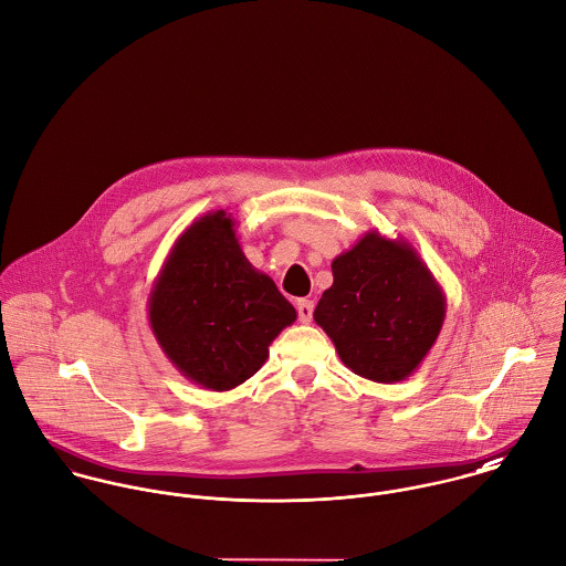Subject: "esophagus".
I'll return each instance as SVG.
<instances>
[{
    "mask_svg": "<svg viewBox=\"0 0 566 566\" xmlns=\"http://www.w3.org/2000/svg\"><path fill=\"white\" fill-rule=\"evenodd\" d=\"M313 311H315V304H313L311 300H300V302H297V315H300V322H302V324H311Z\"/></svg>",
    "mask_w": 566,
    "mask_h": 566,
    "instance_id": "34e87169",
    "label": "esophagus"
}]
</instances>
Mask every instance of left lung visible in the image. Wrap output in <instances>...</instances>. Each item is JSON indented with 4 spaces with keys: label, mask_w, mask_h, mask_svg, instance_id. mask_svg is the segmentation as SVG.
Here are the masks:
<instances>
[{
    "label": "left lung",
    "mask_w": 566,
    "mask_h": 566,
    "mask_svg": "<svg viewBox=\"0 0 566 566\" xmlns=\"http://www.w3.org/2000/svg\"><path fill=\"white\" fill-rule=\"evenodd\" d=\"M333 275L313 317L343 365L382 385L409 378L447 317L444 289L418 249L369 229L333 260Z\"/></svg>",
    "instance_id": "1"
}]
</instances>
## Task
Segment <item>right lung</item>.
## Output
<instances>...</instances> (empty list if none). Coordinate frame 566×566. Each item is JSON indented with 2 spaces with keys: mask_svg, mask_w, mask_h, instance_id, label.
Returning a JSON list of instances; mask_svg holds the SVG:
<instances>
[{
  "mask_svg": "<svg viewBox=\"0 0 566 566\" xmlns=\"http://www.w3.org/2000/svg\"><path fill=\"white\" fill-rule=\"evenodd\" d=\"M295 319L293 304L242 253L227 210L208 212L179 233L148 297V326L161 352L208 391L251 378Z\"/></svg>",
  "mask_w": 566,
  "mask_h": 566,
  "instance_id": "1",
  "label": "right lung"
}]
</instances>
